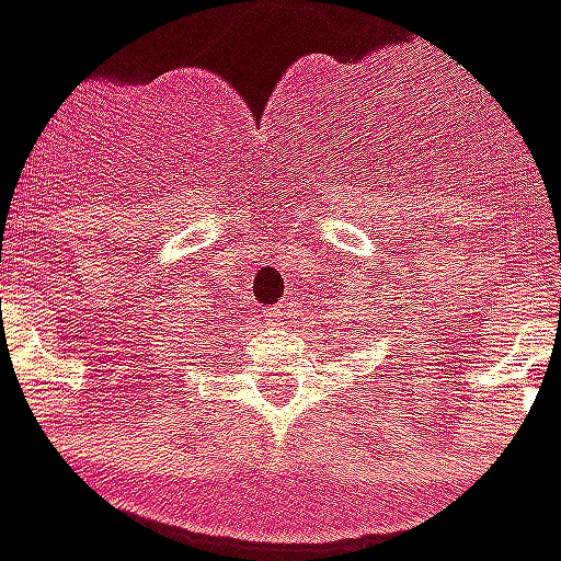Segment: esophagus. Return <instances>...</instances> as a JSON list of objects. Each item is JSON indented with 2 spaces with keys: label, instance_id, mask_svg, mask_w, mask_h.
<instances>
[{
  "label": "esophagus",
  "instance_id": "1",
  "mask_svg": "<svg viewBox=\"0 0 561 561\" xmlns=\"http://www.w3.org/2000/svg\"><path fill=\"white\" fill-rule=\"evenodd\" d=\"M296 311H299V306H296L293 299H287V302H280V306L268 308L265 321H268V324H284L287 318H296Z\"/></svg>",
  "mask_w": 561,
  "mask_h": 561
}]
</instances>
